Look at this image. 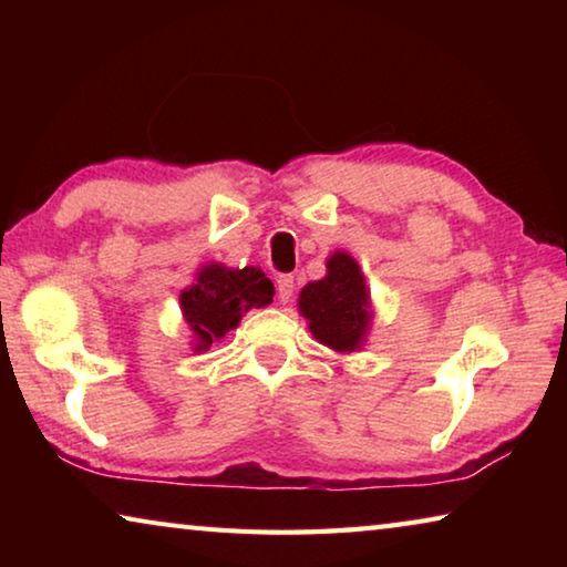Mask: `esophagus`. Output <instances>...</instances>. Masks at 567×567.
Masks as SVG:
<instances>
[{
    "instance_id": "1",
    "label": "esophagus",
    "mask_w": 567,
    "mask_h": 567,
    "mask_svg": "<svg viewBox=\"0 0 567 567\" xmlns=\"http://www.w3.org/2000/svg\"><path fill=\"white\" fill-rule=\"evenodd\" d=\"M292 295H295V277L292 275L277 277V297H280V302H290Z\"/></svg>"
}]
</instances>
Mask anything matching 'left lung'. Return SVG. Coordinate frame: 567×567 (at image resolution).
<instances>
[{"instance_id":"1","label":"left lung","mask_w":567,"mask_h":567,"mask_svg":"<svg viewBox=\"0 0 567 567\" xmlns=\"http://www.w3.org/2000/svg\"><path fill=\"white\" fill-rule=\"evenodd\" d=\"M364 277L348 252H334L328 275L300 292V312L312 334L338 352H352L362 342L370 322Z\"/></svg>"}]
</instances>
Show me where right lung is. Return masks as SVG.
<instances>
[{
	"label": "right lung",
	"mask_w": 567,
	"mask_h": 567,
	"mask_svg": "<svg viewBox=\"0 0 567 567\" xmlns=\"http://www.w3.org/2000/svg\"><path fill=\"white\" fill-rule=\"evenodd\" d=\"M272 295V280L262 270H227L223 265H207L199 270L197 285L182 292L179 305L199 338L197 350H207L215 338H225V332L237 328L249 307L270 305Z\"/></svg>",
	"instance_id": "right-lung-1"
}]
</instances>
